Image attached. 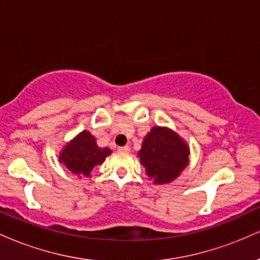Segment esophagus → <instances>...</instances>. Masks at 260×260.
Returning <instances> with one entry per match:
<instances>
[{"label":"esophagus","mask_w":260,"mask_h":260,"mask_svg":"<svg viewBox=\"0 0 260 260\" xmlns=\"http://www.w3.org/2000/svg\"><path fill=\"white\" fill-rule=\"evenodd\" d=\"M131 148L128 147V145H124V147H118V151H121V153H129Z\"/></svg>","instance_id":"obj_1"}]
</instances>
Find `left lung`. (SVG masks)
<instances>
[{"mask_svg":"<svg viewBox=\"0 0 260 260\" xmlns=\"http://www.w3.org/2000/svg\"><path fill=\"white\" fill-rule=\"evenodd\" d=\"M138 156L150 180L170 183L189 164V148L177 133L168 127H153L143 140Z\"/></svg>","mask_w":260,"mask_h":260,"instance_id":"1","label":"left lung"}]
</instances>
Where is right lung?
Instances as JSON below:
<instances>
[{
  "label": "right lung",
  "mask_w": 260,
  "mask_h": 260,
  "mask_svg": "<svg viewBox=\"0 0 260 260\" xmlns=\"http://www.w3.org/2000/svg\"><path fill=\"white\" fill-rule=\"evenodd\" d=\"M110 154L109 148H99L95 137L88 131H83L64 145L59 161L78 177H90L92 169L101 165Z\"/></svg>",
  "instance_id": "right-lung-1"
}]
</instances>
